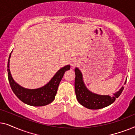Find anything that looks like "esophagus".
Instances as JSON below:
<instances>
[{"label":"esophagus","mask_w":135,"mask_h":135,"mask_svg":"<svg viewBox=\"0 0 135 135\" xmlns=\"http://www.w3.org/2000/svg\"><path fill=\"white\" fill-rule=\"evenodd\" d=\"M71 66H73V68H74V67H75V66H77V65H78V64H79V61L77 60H73L71 61Z\"/></svg>","instance_id":"esophagus-1"}]
</instances>
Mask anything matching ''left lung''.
<instances>
[{"label":"left lung","instance_id":"1","mask_svg":"<svg viewBox=\"0 0 135 135\" xmlns=\"http://www.w3.org/2000/svg\"><path fill=\"white\" fill-rule=\"evenodd\" d=\"M75 92L77 101L83 106L90 109H99L109 106L120 95L124 88L122 86L119 91L114 94L113 97L97 95L87 89L83 81L82 73L77 68L75 69Z\"/></svg>","mask_w":135,"mask_h":135}]
</instances>
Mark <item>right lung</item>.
Segmentation results:
<instances>
[{"label":"right lung","mask_w":135,"mask_h":135,"mask_svg":"<svg viewBox=\"0 0 135 135\" xmlns=\"http://www.w3.org/2000/svg\"><path fill=\"white\" fill-rule=\"evenodd\" d=\"M10 56L11 53L9 56L7 64L8 79L15 95L24 103L32 106H45L52 102L55 98L59 84L63 77L64 74L71 68L70 65H67L61 68L55 74L51 80L45 86L37 89H27L16 84L12 78L9 69Z\"/></svg>","instance_id":"add662e5"}]
</instances>
